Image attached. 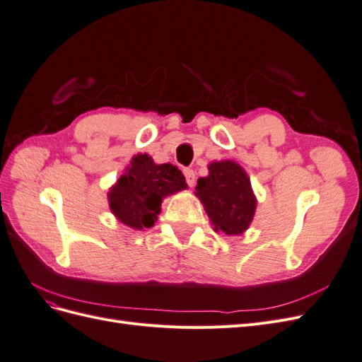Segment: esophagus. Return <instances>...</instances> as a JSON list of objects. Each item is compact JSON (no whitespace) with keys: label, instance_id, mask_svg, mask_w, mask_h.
Wrapping results in <instances>:
<instances>
[{"label":"esophagus","instance_id":"34e87169","mask_svg":"<svg viewBox=\"0 0 362 362\" xmlns=\"http://www.w3.org/2000/svg\"><path fill=\"white\" fill-rule=\"evenodd\" d=\"M184 177H185V181H187V184L190 185V187H193L194 181H196L193 169H184Z\"/></svg>","mask_w":362,"mask_h":362}]
</instances>
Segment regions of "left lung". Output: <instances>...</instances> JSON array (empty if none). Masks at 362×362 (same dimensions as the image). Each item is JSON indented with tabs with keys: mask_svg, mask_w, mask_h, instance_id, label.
<instances>
[{
	"mask_svg": "<svg viewBox=\"0 0 362 362\" xmlns=\"http://www.w3.org/2000/svg\"><path fill=\"white\" fill-rule=\"evenodd\" d=\"M208 177L199 178L196 194L216 229L228 235L242 234L255 213L257 201L246 172L234 161L208 166Z\"/></svg>",
	"mask_w": 362,
	"mask_h": 362,
	"instance_id": "8db88e82",
	"label": "left lung"
}]
</instances>
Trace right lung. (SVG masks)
<instances>
[{
    "instance_id": "obj_1",
    "label": "right lung",
    "mask_w": 362,
    "mask_h": 362,
    "mask_svg": "<svg viewBox=\"0 0 362 362\" xmlns=\"http://www.w3.org/2000/svg\"><path fill=\"white\" fill-rule=\"evenodd\" d=\"M185 187V178L177 166L156 164L149 156L139 154L108 193V202L122 223L136 229L151 228L164 196Z\"/></svg>"
}]
</instances>
